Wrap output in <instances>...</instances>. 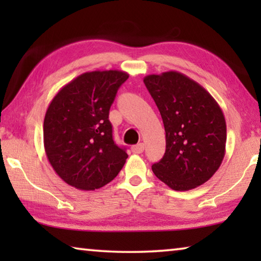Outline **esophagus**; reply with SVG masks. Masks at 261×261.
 <instances>
[{
  "mask_svg": "<svg viewBox=\"0 0 261 261\" xmlns=\"http://www.w3.org/2000/svg\"><path fill=\"white\" fill-rule=\"evenodd\" d=\"M144 148H145V145L143 143H140V144L134 145V146L131 147V151L136 153V154H140V153L144 152Z\"/></svg>",
  "mask_w": 261,
  "mask_h": 261,
  "instance_id": "1",
  "label": "esophagus"
}]
</instances>
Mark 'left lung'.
Listing matches in <instances>:
<instances>
[{"label":"left lung","instance_id":"left-lung-1","mask_svg":"<svg viewBox=\"0 0 261 261\" xmlns=\"http://www.w3.org/2000/svg\"><path fill=\"white\" fill-rule=\"evenodd\" d=\"M166 131V153L154 163L156 177L175 191L207 182L226 154L227 125L220 106L197 82L177 71L144 78Z\"/></svg>","mask_w":261,"mask_h":261}]
</instances>
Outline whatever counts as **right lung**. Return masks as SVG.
<instances>
[{"instance_id": "right-lung-1", "label": "right lung", "mask_w": 261, "mask_h": 261, "mask_svg": "<svg viewBox=\"0 0 261 261\" xmlns=\"http://www.w3.org/2000/svg\"><path fill=\"white\" fill-rule=\"evenodd\" d=\"M129 78L118 70L85 72L57 92L43 121V145L56 174L71 187L102 188L124 166L125 148L115 144L109 109Z\"/></svg>"}]
</instances>
